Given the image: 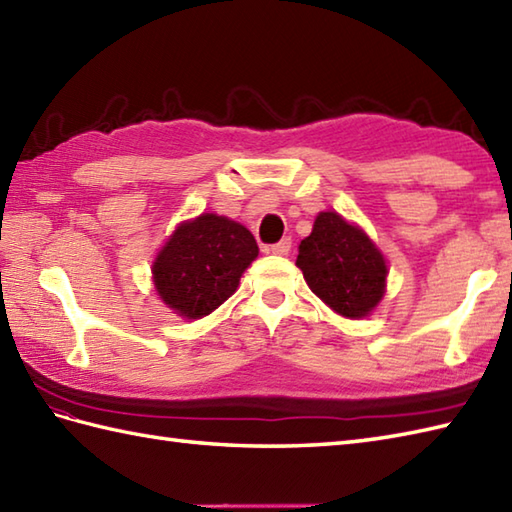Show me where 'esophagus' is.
Listing matches in <instances>:
<instances>
[{
  "mask_svg": "<svg viewBox=\"0 0 512 512\" xmlns=\"http://www.w3.org/2000/svg\"><path fill=\"white\" fill-rule=\"evenodd\" d=\"M290 246H292L290 237H284V239H281V242H277V244H273V246H268V253H273V255H288V253H290Z\"/></svg>",
  "mask_w": 512,
  "mask_h": 512,
  "instance_id": "1",
  "label": "esophagus"
}]
</instances>
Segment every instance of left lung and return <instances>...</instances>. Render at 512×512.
Instances as JSON below:
<instances>
[{"instance_id":"left-lung-1","label":"left lung","mask_w":512,"mask_h":512,"mask_svg":"<svg viewBox=\"0 0 512 512\" xmlns=\"http://www.w3.org/2000/svg\"><path fill=\"white\" fill-rule=\"evenodd\" d=\"M297 266L310 290L347 319H363L385 295L387 264L363 228L325 211L301 239Z\"/></svg>"}]
</instances>
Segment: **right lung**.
<instances>
[{
  "instance_id": "1",
  "label": "right lung",
  "mask_w": 512,
  "mask_h": 512,
  "mask_svg": "<svg viewBox=\"0 0 512 512\" xmlns=\"http://www.w3.org/2000/svg\"><path fill=\"white\" fill-rule=\"evenodd\" d=\"M259 253L253 233L224 215L182 222L156 257L158 297L178 317L202 319L233 295Z\"/></svg>"
}]
</instances>
